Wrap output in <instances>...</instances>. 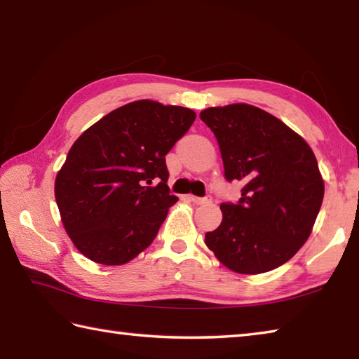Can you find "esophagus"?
I'll return each instance as SVG.
<instances>
[{
  "instance_id": "1",
  "label": "esophagus",
  "mask_w": 359,
  "mask_h": 359,
  "mask_svg": "<svg viewBox=\"0 0 359 359\" xmlns=\"http://www.w3.org/2000/svg\"><path fill=\"white\" fill-rule=\"evenodd\" d=\"M188 199L191 201L193 203L196 205H207V203H211V196H205V197H197V196H193L189 194Z\"/></svg>"
}]
</instances>
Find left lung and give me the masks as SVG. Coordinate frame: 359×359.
Listing matches in <instances>:
<instances>
[{"label": "left lung", "instance_id": "obj_1", "mask_svg": "<svg viewBox=\"0 0 359 359\" xmlns=\"http://www.w3.org/2000/svg\"><path fill=\"white\" fill-rule=\"evenodd\" d=\"M225 179L243 184L238 203H222V222L205 243L226 269L259 274L290 261L307 242L324 197L309 143L271 114L245 103L208 108Z\"/></svg>", "mask_w": 359, "mask_h": 359}]
</instances>
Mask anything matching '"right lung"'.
<instances>
[{
  "label": "right lung",
  "mask_w": 359,
  "mask_h": 359,
  "mask_svg": "<svg viewBox=\"0 0 359 359\" xmlns=\"http://www.w3.org/2000/svg\"><path fill=\"white\" fill-rule=\"evenodd\" d=\"M196 112L139 100L88 128L55 179L66 233L81 255L123 265L154 241L171 205L165 156L193 125Z\"/></svg>",
  "instance_id": "right-lung-1"
}]
</instances>
